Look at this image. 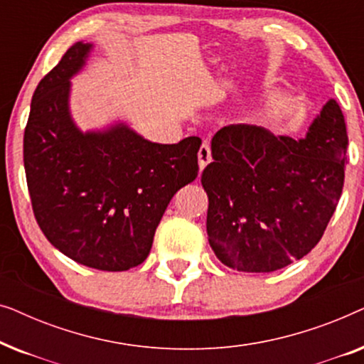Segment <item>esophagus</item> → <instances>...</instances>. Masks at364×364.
Instances as JSON below:
<instances>
[{
    "mask_svg": "<svg viewBox=\"0 0 364 364\" xmlns=\"http://www.w3.org/2000/svg\"><path fill=\"white\" fill-rule=\"evenodd\" d=\"M210 161H212L210 147H208V144H202L200 149H198V168H200V172L207 167V164Z\"/></svg>",
    "mask_w": 364,
    "mask_h": 364,
    "instance_id": "1",
    "label": "esophagus"
}]
</instances>
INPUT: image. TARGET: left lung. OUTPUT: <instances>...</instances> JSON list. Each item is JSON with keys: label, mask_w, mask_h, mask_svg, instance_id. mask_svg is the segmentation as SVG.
Returning <instances> with one entry per match:
<instances>
[{"label": "left lung", "mask_w": 364, "mask_h": 364, "mask_svg": "<svg viewBox=\"0 0 364 364\" xmlns=\"http://www.w3.org/2000/svg\"><path fill=\"white\" fill-rule=\"evenodd\" d=\"M346 151L335 99L298 141L247 124L220 129L200 178L208 243L218 260L238 272L268 273L311 252L341 197Z\"/></svg>", "instance_id": "8db88e82"}]
</instances>
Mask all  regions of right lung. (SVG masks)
<instances>
[{"instance_id": "1", "label": "right lung", "mask_w": 364, "mask_h": 364, "mask_svg": "<svg viewBox=\"0 0 364 364\" xmlns=\"http://www.w3.org/2000/svg\"><path fill=\"white\" fill-rule=\"evenodd\" d=\"M91 51V43L73 44L38 84L24 171L34 217L51 245L81 265L124 272L146 260L171 198L196 181L202 141L151 142L126 122L82 132L69 96Z\"/></svg>"}]
</instances>
